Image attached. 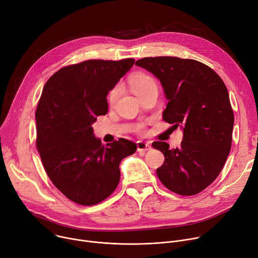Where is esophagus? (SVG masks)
Here are the masks:
<instances>
[{
	"mask_svg": "<svg viewBox=\"0 0 258 258\" xmlns=\"http://www.w3.org/2000/svg\"><path fill=\"white\" fill-rule=\"evenodd\" d=\"M137 149H138V151H148L151 149V145L149 143H146L143 141H138Z\"/></svg>",
	"mask_w": 258,
	"mask_h": 258,
	"instance_id": "esophagus-1",
	"label": "esophagus"
}]
</instances>
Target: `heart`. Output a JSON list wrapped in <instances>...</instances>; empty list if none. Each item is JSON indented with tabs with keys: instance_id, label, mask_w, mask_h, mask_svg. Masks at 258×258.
<instances>
[{
	"instance_id": "obj_1",
	"label": "heart",
	"mask_w": 258,
	"mask_h": 258,
	"mask_svg": "<svg viewBox=\"0 0 258 258\" xmlns=\"http://www.w3.org/2000/svg\"><path fill=\"white\" fill-rule=\"evenodd\" d=\"M130 87L133 90V92L138 98H141L142 96L146 95L148 92L157 91V83L154 80L153 77L147 74H138L133 76L130 79ZM119 87L116 86L114 87L110 93H109V102L112 104L115 102L117 96H118ZM139 130H142L143 126L139 125Z\"/></svg>"
}]
</instances>
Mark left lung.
Listing matches in <instances>:
<instances>
[{"instance_id": "8db88e82", "label": "left lung", "mask_w": 258, "mask_h": 258, "mask_svg": "<svg viewBox=\"0 0 258 258\" xmlns=\"http://www.w3.org/2000/svg\"><path fill=\"white\" fill-rule=\"evenodd\" d=\"M136 64L160 81L169 101L163 120L183 131L179 148L152 143L165 155L157 177L175 194L197 195L217 178L230 151L235 118L227 88L216 72L195 59L144 57Z\"/></svg>"}]
</instances>
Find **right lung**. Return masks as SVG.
I'll use <instances>...</instances> for the list:
<instances>
[{
    "mask_svg": "<svg viewBox=\"0 0 258 258\" xmlns=\"http://www.w3.org/2000/svg\"><path fill=\"white\" fill-rule=\"evenodd\" d=\"M134 58L89 59L67 66L46 82L36 111L37 149L44 169L69 200L92 206L107 199L120 179V161L137 145L120 138L102 145L92 124L108 111L107 95Z\"/></svg>",
    "mask_w": 258,
    "mask_h": 258,
    "instance_id": "obj_1",
    "label": "right lung"
}]
</instances>
